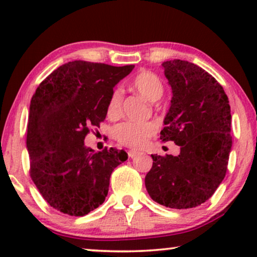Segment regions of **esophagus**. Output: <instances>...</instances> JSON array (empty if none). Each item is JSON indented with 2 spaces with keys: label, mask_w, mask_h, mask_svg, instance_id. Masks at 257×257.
Listing matches in <instances>:
<instances>
[{
  "label": "esophagus",
  "mask_w": 257,
  "mask_h": 257,
  "mask_svg": "<svg viewBox=\"0 0 257 257\" xmlns=\"http://www.w3.org/2000/svg\"><path fill=\"white\" fill-rule=\"evenodd\" d=\"M127 154H128V158H131V159H133V158H136L137 156H138L139 152H138V151H135V150H130L128 152H127Z\"/></svg>",
  "instance_id": "obj_1"
}]
</instances>
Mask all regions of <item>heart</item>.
Returning <instances> with one entry per match:
<instances>
[{
    "label": "heart",
    "instance_id": "heart-1",
    "mask_svg": "<svg viewBox=\"0 0 257 257\" xmlns=\"http://www.w3.org/2000/svg\"><path fill=\"white\" fill-rule=\"evenodd\" d=\"M131 85L137 92L150 101L160 99L164 93V84L156 73L151 71H140L132 79ZM122 93L120 89L112 91L107 104V114L111 118L118 117L120 113ZM157 131L154 122H122L114 130V137L121 145L128 147H142Z\"/></svg>",
    "mask_w": 257,
    "mask_h": 257
}]
</instances>
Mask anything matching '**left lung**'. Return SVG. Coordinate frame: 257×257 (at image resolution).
<instances>
[{
    "label": "left lung",
    "instance_id": "obj_1",
    "mask_svg": "<svg viewBox=\"0 0 257 257\" xmlns=\"http://www.w3.org/2000/svg\"><path fill=\"white\" fill-rule=\"evenodd\" d=\"M161 65L173 96L160 139L174 142L180 154H152L145 186L160 205L193 208L206 202L226 175L231 150L229 100L217 80L200 66L181 59Z\"/></svg>",
    "mask_w": 257,
    "mask_h": 257
}]
</instances>
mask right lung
Here are the masks:
<instances>
[{"instance_id":"1","label":"right lung","mask_w":257,"mask_h":257,"mask_svg":"<svg viewBox=\"0 0 257 257\" xmlns=\"http://www.w3.org/2000/svg\"><path fill=\"white\" fill-rule=\"evenodd\" d=\"M135 65L73 61L52 71L30 101L27 149L30 177L51 207L83 216L105 201L111 173L127 160L124 150L94 153L84 145L99 127L113 87Z\"/></svg>"}]
</instances>
